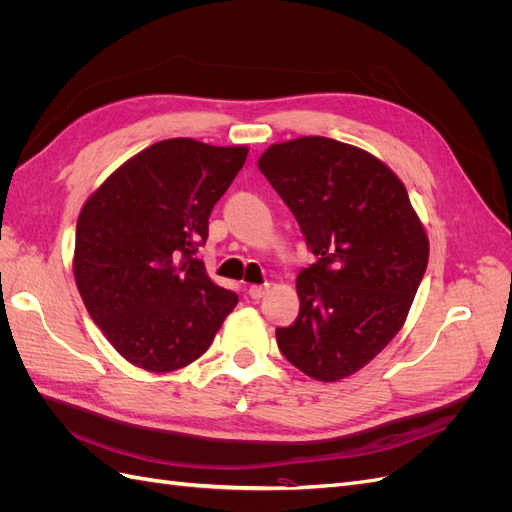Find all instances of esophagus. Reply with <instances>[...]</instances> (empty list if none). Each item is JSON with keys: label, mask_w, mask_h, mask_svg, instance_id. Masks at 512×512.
<instances>
[{"label": "esophagus", "mask_w": 512, "mask_h": 512, "mask_svg": "<svg viewBox=\"0 0 512 512\" xmlns=\"http://www.w3.org/2000/svg\"><path fill=\"white\" fill-rule=\"evenodd\" d=\"M269 288H271L269 284H254L250 286V290H247V294H250L252 299H262L269 292Z\"/></svg>", "instance_id": "obj_1"}]
</instances>
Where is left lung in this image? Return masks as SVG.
I'll use <instances>...</instances> for the list:
<instances>
[{
  "label": "left lung",
  "mask_w": 512,
  "mask_h": 512,
  "mask_svg": "<svg viewBox=\"0 0 512 512\" xmlns=\"http://www.w3.org/2000/svg\"><path fill=\"white\" fill-rule=\"evenodd\" d=\"M258 168L316 254L277 346L309 378H348L404 327L429 260L425 226L401 179L354 145L301 136L271 145Z\"/></svg>",
  "instance_id": "obj_1"
}]
</instances>
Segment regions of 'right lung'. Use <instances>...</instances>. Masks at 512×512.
<instances>
[{"instance_id": "obj_1", "label": "right lung", "mask_w": 512, "mask_h": 512, "mask_svg": "<svg viewBox=\"0 0 512 512\" xmlns=\"http://www.w3.org/2000/svg\"><path fill=\"white\" fill-rule=\"evenodd\" d=\"M247 151L168 138L123 162L85 200L74 282L91 320L132 365L151 374L190 365L239 303L194 254Z\"/></svg>"}]
</instances>
